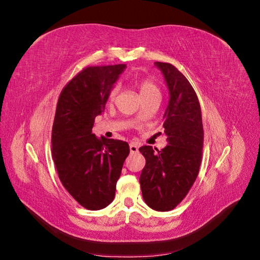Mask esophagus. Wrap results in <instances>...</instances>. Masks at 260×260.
Here are the masks:
<instances>
[{
  "instance_id": "esophagus-1",
  "label": "esophagus",
  "mask_w": 260,
  "mask_h": 260,
  "mask_svg": "<svg viewBox=\"0 0 260 260\" xmlns=\"http://www.w3.org/2000/svg\"><path fill=\"white\" fill-rule=\"evenodd\" d=\"M138 151H139V146H138V144H137V143H135V142L130 143V152H131L132 154H135V153H138Z\"/></svg>"
}]
</instances>
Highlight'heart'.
Returning a JSON list of instances; mask_svg holds the SVG:
<instances>
[{
	"label": "heart",
	"instance_id": "obj_1",
	"mask_svg": "<svg viewBox=\"0 0 260 260\" xmlns=\"http://www.w3.org/2000/svg\"><path fill=\"white\" fill-rule=\"evenodd\" d=\"M136 83H137L140 95H141V98H142V100L148 99V98H154V96L160 98V91H159L158 85H157L152 79H149V78H144V79L138 80V81H136ZM117 93H118V85H115L111 89V91H109L108 95H107L108 103H112V102H114Z\"/></svg>",
	"mask_w": 260,
	"mask_h": 260
}]
</instances>
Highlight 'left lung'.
<instances>
[{
    "mask_svg": "<svg viewBox=\"0 0 260 260\" xmlns=\"http://www.w3.org/2000/svg\"><path fill=\"white\" fill-rule=\"evenodd\" d=\"M166 80L169 102L164 114L168 145L161 151L144 145L140 176L143 200L157 211H169L183 201L198 178L203 155L204 129L198 95L185 76L169 62L156 61Z\"/></svg>",
    "mask_w": 260,
    "mask_h": 260,
    "instance_id": "left-lung-1",
    "label": "left lung"
}]
</instances>
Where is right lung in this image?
I'll use <instances>...</instances> for the list:
<instances>
[{"label": "right lung", "instance_id": "right-lung-1", "mask_svg": "<svg viewBox=\"0 0 260 260\" xmlns=\"http://www.w3.org/2000/svg\"><path fill=\"white\" fill-rule=\"evenodd\" d=\"M124 64L85 67L61 90L52 128V156L61 184L89 210L114 201L116 183L129 144L98 138L94 119L105 109L107 95Z\"/></svg>", "mask_w": 260, "mask_h": 260}]
</instances>
